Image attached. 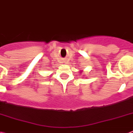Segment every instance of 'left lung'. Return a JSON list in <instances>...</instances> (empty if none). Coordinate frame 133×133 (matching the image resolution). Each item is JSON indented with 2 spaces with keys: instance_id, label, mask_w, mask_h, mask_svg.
Instances as JSON below:
<instances>
[{
  "instance_id": "left-lung-1",
  "label": "left lung",
  "mask_w": 133,
  "mask_h": 133,
  "mask_svg": "<svg viewBox=\"0 0 133 133\" xmlns=\"http://www.w3.org/2000/svg\"><path fill=\"white\" fill-rule=\"evenodd\" d=\"M80 74H81V73H80Z\"/></svg>"
}]
</instances>
